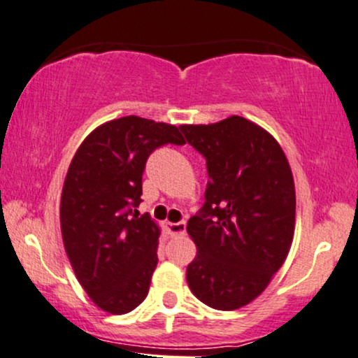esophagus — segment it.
I'll use <instances>...</instances> for the list:
<instances>
[{
    "instance_id": "esophagus-1",
    "label": "esophagus",
    "mask_w": 358,
    "mask_h": 358,
    "mask_svg": "<svg viewBox=\"0 0 358 358\" xmlns=\"http://www.w3.org/2000/svg\"><path fill=\"white\" fill-rule=\"evenodd\" d=\"M166 231L171 236H183L187 233V223L185 221H178V223H169L166 224Z\"/></svg>"
}]
</instances>
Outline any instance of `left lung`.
Masks as SVG:
<instances>
[{"mask_svg": "<svg viewBox=\"0 0 358 358\" xmlns=\"http://www.w3.org/2000/svg\"><path fill=\"white\" fill-rule=\"evenodd\" d=\"M180 130L205 157L210 178L205 203L187 226L198 250L188 286L213 309H239L264 291L291 250V166L273 135L244 117Z\"/></svg>", "mask_w": 358, "mask_h": 358, "instance_id": "left-lung-1", "label": "left lung"}]
</instances>
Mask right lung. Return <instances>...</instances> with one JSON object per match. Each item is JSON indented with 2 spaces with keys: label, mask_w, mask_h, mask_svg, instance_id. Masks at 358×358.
I'll list each match as a JSON object with an SVG mask.
<instances>
[{
  "label": "right lung",
  "mask_w": 358,
  "mask_h": 358,
  "mask_svg": "<svg viewBox=\"0 0 358 358\" xmlns=\"http://www.w3.org/2000/svg\"><path fill=\"white\" fill-rule=\"evenodd\" d=\"M166 143H185L175 125L122 117L89 134L67 170L62 241L80 286L110 314L134 310L150 289L160 229L137 206L147 158Z\"/></svg>",
  "instance_id": "1"
}]
</instances>
